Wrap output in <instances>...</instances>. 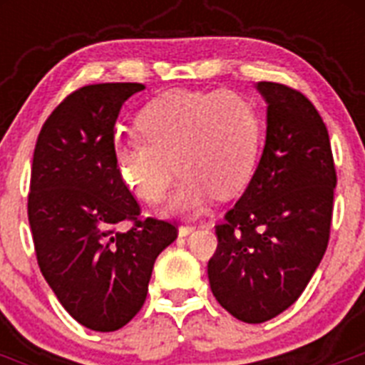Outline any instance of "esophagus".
<instances>
[{
	"label": "esophagus",
	"mask_w": 365,
	"mask_h": 365,
	"mask_svg": "<svg viewBox=\"0 0 365 365\" xmlns=\"http://www.w3.org/2000/svg\"><path fill=\"white\" fill-rule=\"evenodd\" d=\"M195 230V227H179V237H186Z\"/></svg>",
	"instance_id": "34e87169"
}]
</instances>
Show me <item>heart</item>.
<instances>
[{
    "instance_id": "heart-1",
    "label": "heart",
    "mask_w": 365,
    "mask_h": 365,
    "mask_svg": "<svg viewBox=\"0 0 365 365\" xmlns=\"http://www.w3.org/2000/svg\"><path fill=\"white\" fill-rule=\"evenodd\" d=\"M137 130L143 140L117 144L115 164L148 202L163 199L175 170L182 172L168 214H197L214 193L227 199L241 192L261 143L256 106L230 91L164 93L138 113Z\"/></svg>"
}]
</instances>
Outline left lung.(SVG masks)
Listing matches in <instances>:
<instances>
[{"instance_id":"1","label":"left lung","mask_w":365,"mask_h":365,"mask_svg":"<svg viewBox=\"0 0 365 365\" xmlns=\"http://www.w3.org/2000/svg\"><path fill=\"white\" fill-rule=\"evenodd\" d=\"M254 87L267 104L265 146L245 193L215 228L208 279L234 318L263 324L291 307L320 265L336 172L314 106L282 83Z\"/></svg>"}]
</instances>
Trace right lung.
<instances>
[{
  "label": "right lung",
  "mask_w": 365,
  "mask_h": 365,
  "mask_svg": "<svg viewBox=\"0 0 365 365\" xmlns=\"http://www.w3.org/2000/svg\"><path fill=\"white\" fill-rule=\"evenodd\" d=\"M143 83H96L67 96L34 148L29 222L38 265L83 327H124L146 302L153 263L177 237L172 222L137 221L138 205L115 164V124ZM130 218L135 227L118 232Z\"/></svg>",
  "instance_id": "obj_1"
}]
</instances>
